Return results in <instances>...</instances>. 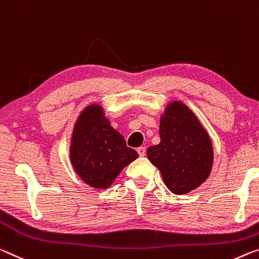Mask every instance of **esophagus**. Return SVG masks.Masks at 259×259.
<instances>
[{
	"mask_svg": "<svg viewBox=\"0 0 259 259\" xmlns=\"http://www.w3.org/2000/svg\"><path fill=\"white\" fill-rule=\"evenodd\" d=\"M137 152H138L139 157H144V155L146 154V149L144 146H141V147H138V149H137Z\"/></svg>",
	"mask_w": 259,
	"mask_h": 259,
	"instance_id": "esophagus-1",
	"label": "esophagus"
}]
</instances>
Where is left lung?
<instances>
[{"label": "left lung", "instance_id": "obj_1", "mask_svg": "<svg viewBox=\"0 0 259 259\" xmlns=\"http://www.w3.org/2000/svg\"><path fill=\"white\" fill-rule=\"evenodd\" d=\"M160 143L147 149L166 187L186 195L206 181L213 166L210 135L195 113L180 100L168 102L160 116Z\"/></svg>", "mask_w": 259, "mask_h": 259}]
</instances>
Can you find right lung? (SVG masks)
<instances>
[{"instance_id":"add662e5","label":"right lung","mask_w":259,"mask_h":259,"mask_svg":"<svg viewBox=\"0 0 259 259\" xmlns=\"http://www.w3.org/2000/svg\"><path fill=\"white\" fill-rule=\"evenodd\" d=\"M70 161L77 175L94 189H108L123 168L138 158L124 138L110 125L104 107L91 104L73 125Z\"/></svg>"}]
</instances>
